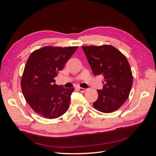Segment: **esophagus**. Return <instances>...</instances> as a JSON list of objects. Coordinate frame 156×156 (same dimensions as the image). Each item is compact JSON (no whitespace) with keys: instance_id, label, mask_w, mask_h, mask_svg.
<instances>
[{"instance_id":"esophagus-1","label":"esophagus","mask_w":156,"mask_h":156,"mask_svg":"<svg viewBox=\"0 0 156 156\" xmlns=\"http://www.w3.org/2000/svg\"><path fill=\"white\" fill-rule=\"evenodd\" d=\"M77 89L79 90V91H81L82 92H86V90H87L86 88H81V87H78Z\"/></svg>"}]
</instances>
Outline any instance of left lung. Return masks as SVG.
<instances>
[{
	"label": "left lung",
	"instance_id": "8db88e82",
	"mask_svg": "<svg viewBox=\"0 0 156 156\" xmlns=\"http://www.w3.org/2000/svg\"><path fill=\"white\" fill-rule=\"evenodd\" d=\"M94 75L104 79L102 90H98V100L93 106L98 111L109 113L122 106L129 97L133 75L126 56L109 45L82 46Z\"/></svg>",
	"mask_w": 156,
	"mask_h": 156
}]
</instances>
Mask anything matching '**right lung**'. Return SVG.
<instances>
[{"instance_id":"right-lung-1","label":"right lung","mask_w":156,"mask_h":156,"mask_svg":"<svg viewBox=\"0 0 156 156\" xmlns=\"http://www.w3.org/2000/svg\"><path fill=\"white\" fill-rule=\"evenodd\" d=\"M77 48V46H45L29 56L21 86L26 101L37 114L53 119L68 111L74 88L57 85L55 77Z\"/></svg>"}]
</instances>
